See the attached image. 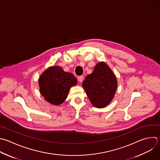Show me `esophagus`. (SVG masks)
<instances>
[{"instance_id": "1", "label": "esophagus", "mask_w": 160, "mask_h": 160, "mask_svg": "<svg viewBox=\"0 0 160 160\" xmlns=\"http://www.w3.org/2000/svg\"><path fill=\"white\" fill-rule=\"evenodd\" d=\"M83 79H84L83 76H78V81H79L80 82H82Z\"/></svg>"}]
</instances>
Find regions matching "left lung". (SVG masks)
Segmentation results:
<instances>
[{
  "mask_svg": "<svg viewBox=\"0 0 160 160\" xmlns=\"http://www.w3.org/2000/svg\"><path fill=\"white\" fill-rule=\"evenodd\" d=\"M91 104L98 108L108 106L113 99L116 89L117 79L109 66L104 62L98 63L91 74L82 82Z\"/></svg>",
  "mask_w": 160,
  "mask_h": 160,
  "instance_id": "8db88e82",
  "label": "left lung"
}]
</instances>
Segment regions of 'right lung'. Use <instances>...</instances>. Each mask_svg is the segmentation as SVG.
<instances>
[{"mask_svg": "<svg viewBox=\"0 0 160 160\" xmlns=\"http://www.w3.org/2000/svg\"><path fill=\"white\" fill-rule=\"evenodd\" d=\"M77 84L72 74L67 72L59 66L46 69L39 77L40 92L49 103L58 106L66 100L70 88Z\"/></svg>", "mask_w": 160, "mask_h": 160, "instance_id": "1", "label": "right lung"}]
</instances>
